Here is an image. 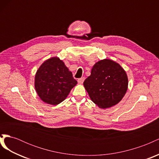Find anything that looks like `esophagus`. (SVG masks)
Listing matches in <instances>:
<instances>
[{
	"label": "esophagus",
	"instance_id": "esophagus-1",
	"mask_svg": "<svg viewBox=\"0 0 159 159\" xmlns=\"http://www.w3.org/2000/svg\"><path fill=\"white\" fill-rule=\"evenodd\" d=\"M84 80H85V78H79L78 79V83L79 84H83L84 83Z\"/></svg>",
	"mask_w": 159,
	"mask_h": 159
}]
</instances>
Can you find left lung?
<instances>
[{"label":"left lung","mask_w":159,"mask_h":159,"mask_svg":"<svg viewBox=\"0 0 159 159\" xmlns=\"http://www.w3.org/2000/svg\"><path fill=\"white\" fill-rule=\"evenodd\" d=\"M84 85L92 102L100 108L105 109L117 104L124 97L128 78L119 64L105 59L93 66Z\"/></svg>","instance_id":"obj_1"}]
</instances>
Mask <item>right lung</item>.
<instances>
[{
    "label": "right lung",
    "instance_id": "obj_1",
    "mask_svg": "<svg viewBox=\"0 0 159 159\" xmlns=\"http://www.w3.org/2000/svg\"><path fill=\"white\" fill-rule=\"evenodd\" d=\"M78 83L64 63L57 57L45 61L35 75V89L46 103L56 105L66 98Z\"/></svg>",
    "mask_w": 159,
    "mask_h": 159
}]
</instances>
